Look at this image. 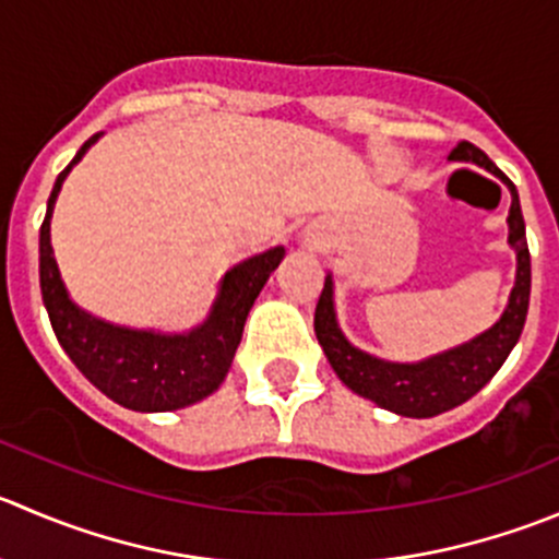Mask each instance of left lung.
<instances>
[{
	"instance_id": "1",
	"label": "left lung",
	"mask_w": 559,
	"mask_h": 559,
	"mask_svg": "<svg viewBox=\"0 0 559 559\" xmlns=\"http://www.w3.org/2000/svg\"><path fill=\"white\" fill-rule=\"evenodd\" d=\"M451 160L480 166L511 188L508 242L516 251V284H513L511 300H508L500 322L480 333L478 338L429 357V360L388 362L366 355L344 338L338 322H335L333 278L330 275L324 278V289L319 295L317 313H313L317 338L341 382L362 399H371L382 409L406 417H435L473 399L508 360L519 335H522L530 308V248L516 186L491 164L484 150L469 142L459 144L451 153Z\"/></svg>"
}]
</instances>
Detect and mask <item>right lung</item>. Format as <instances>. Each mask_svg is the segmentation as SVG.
Returning <instances> with one entry per match:
<instances>
[{"instance_id": "add662e5", "label": "right lung", "mask_w": 559, "mask_h": 559, "mask_svg": "<svg viewBox=\"0 0 559 559\" xmlns=\"http://www.w3.org/2000/svg\"><path fill=\"white\" fill-rule=\"evenodd\" d=\"M95 133L81 144L68 169L57 177L40 226V292L57 341L81 373L100 393L135 412H171L207 399L231 368L248 311L284 259V248H270L246 259L224 275L213 311L191 333H155L103 322L81 311L59 278L51 248V213L64 177L97 142Z\"/></svg>"}]
</instances>
